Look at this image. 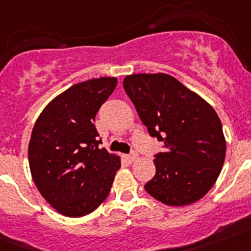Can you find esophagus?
Listing matches in <instances>:
<instances>
[{
    "label": "esophagus",
    "mask_w": 251,
    "mask_h": 251,
    "mask_svg": "<svg viewBox=\"0 0 251 251\" xmlns=\"http://www.w3.org/2000/svg\"><path fill=\"white\" fill-rule=\"evenodd\" d=\"M137 157H138V153H137V152H132V153H130V154H128L127 159L129 162H133V161H136Z\"/></svg>",
    "instance_id": "1"
}]
</instances>
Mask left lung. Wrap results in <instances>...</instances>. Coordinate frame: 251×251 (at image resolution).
Masks as SVG:
<instances>
[{
  "label": "left lung",
  "mask_w": 251,
  "mask_h": 251,
  "mask_svg": "<svg viewBox=\"0 0 251 251\" xmlns=\"http://www.w3.org/2000/svg\"><path fill=\"white\" fill-rule=\"evenodd\" d=\"M123 86L150 136L165 143V151L154 154L156 175L146 191L170 206L202 199L220 175L226 153L214 108L168 74L128 75Z\"/></svg>",
  "instance_id": "1"
}]
</instances>
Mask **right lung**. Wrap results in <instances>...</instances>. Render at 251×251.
Returning <instances> with one entry per match:
<instances>
[{
    "mask_svg": "<svg viewBox=\"0 0 251 251\" xmlns=\"http://www.w3.org/2000/svg\"><path fill=\"white\" fill-rule=\"evenodd\" d=\"M115 77L77 83L57 95L37 118L28 143L35 185L56 211L69 217L90 214L109 195L121 158L99 148L94 126Z\"/></svg>",
    "mask_w": 251,
    "mask_h": 251,
    "instance_id": "1",
    "label": "right lung"
}]
</instances>
